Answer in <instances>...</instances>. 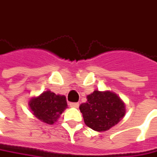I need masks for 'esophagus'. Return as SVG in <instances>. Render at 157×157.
<instances>
[{
	"mask_svg": "<svg viewBox=\"0 0 157 157\" xmlns=\"http://www.w3.org/2000/svg\"><path fill=\"white\" fill-rule=\"evenodd\" d=\"M69 106L72 107V108H78L79 104L78 103H70V104H69Z\"/></svg>",
	"mask_w": 157,
	"mask_h": 157,
	"instance_id": "1",
	"label": "esophagus"
}]
</instances>
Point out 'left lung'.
Returning <instances> with one entry per match:
<instances>
[{
	"mask_svg": "<svg viewBox=\"0 0 157 157\" xmlns=\"http://www.w3.org/2000/svg\"><path fill=\"white\" fill-rule=\"evenodd\" d=\"M79 108L86 126L97 132L109 130L126 114V105L123 100L110 90H94L87 96V102Z\"/></svg>",
	"mask_w": 157,
	"mask_h": 157,
	"instance_id": "obj_1",
	"label": "left lung"
}]
</instances>
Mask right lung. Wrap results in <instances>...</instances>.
<instances>
[{
  "label": "right lung",
  "instance_id": "obj_1",
  "mask_svg": "<svg viewBox=\"0 0 157 157\" xmlns=\"http://www.w3.org/2000/svg\"><path fill=\"white\" fill-rule=\"evenodd\" d=\"M28 105L32 114L48 125L54 124L67 107L65 96L56 95L49 90L31 98Z\"/></svg>",
  "mask_w": 157,
  "mask_h": 157
}]
</instances>
